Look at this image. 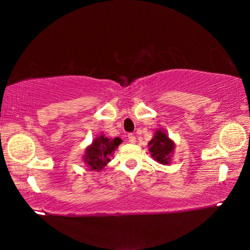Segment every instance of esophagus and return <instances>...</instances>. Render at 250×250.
Here are the masks:
<instances>
[{"label":"esophagus","mask_w":250,"mask_h":250,"mask_svg":"<svg viewBox=\"0 0 250 250\" xmlns=\"http://www.w3.org/2000/svg\"><path fill=\"white\" fill-rule=\"evenodd\" d=\"M128 139H129V142H130V143H135V137H134V134L129 133V134H128Z\"/></svg>","instance_id":"1"}]
</instances>
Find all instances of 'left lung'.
<instances>
[{
  "label": "left lung",
  "instance_id": "8db88e82",
  "mask_svg": "<svg viewBox=\"0 0 250 250\" xmlns=\"http://www.w3.org/2000/svg\"><path fill=\"white\" fill-rule=\"evenodd\" d=\"M149 151L151 156L155 161H158L161 164H166L167 166L171 162V158L174 151L175 145L168 135L166 133V131L158 130L155 131L154 137L149 142Z\"/></svg>",
  "mask_w": 250,
  "mask_h": 250
}]
</instances>
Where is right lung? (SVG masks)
<instances>
[{
	"mask_svg": "<svg viewBox=\"0 0 250 250\" xmlns=\"http://www.w3.org/2000/svg\"><path fill=\"white\" fill-rule=\"evenodd\" d=\"M121 142V139L119 138L111 139L104 137V134L99 135L86 149L83 162L91 171L103 170L110 161V155L113 153V151Z\"/></svg>",
	"mask_w": 250,
	"mask_h": 250,
	"instance_id": "1",
	"label": "right lung"
}]
</instances>
